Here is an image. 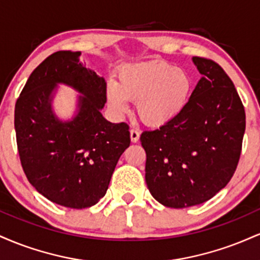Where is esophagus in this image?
<instances>
[{
  "mask_svg": "<svg viewBox=\"0 0 260 260\" xmlns=\"http://www.w3.org/2000/svg\"><path fill=\"white\" fill-rule=\"evenodd\" d=\"M129 133H131V140H132L133 143H137V142H138V140H139V137H140L139 131L137 129V128H131Z\"/></svg>",
  "mask_w": 260,
  "mask_h": 260,
  "instance_id": "34e87169",
  "label": "esophagus"
}]
</instances>
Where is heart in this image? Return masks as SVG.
I'll return each mask as SVG.
<instances>
[{"instance_id":"1","label":"heart","mask_w":260,"mask_h":260,"mask_svg":"<svg viewBox=\"0 0 260 260\" xmlns=\"http://www.w3.org/2000/svg\"><path fill=\"white\" fill-rule=\"evenodd\" d=\"M118 80L107 83L109 104L124 112L128 99H136V112L149 126H162L175 120L186 106L190 91L186 71L166 62L150 61L122 67Z\"/></svg>"}]
</instances>
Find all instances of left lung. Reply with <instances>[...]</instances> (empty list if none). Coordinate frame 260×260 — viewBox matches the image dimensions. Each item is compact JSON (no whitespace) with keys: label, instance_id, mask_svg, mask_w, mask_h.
Listing matches in <instances>:
<instances>
[{"label":"left lung","instance_id":"left-lung-1","mask_svg":"<svg viewBox=\"0 0 260 260\" xmlns=\"http://www.w3.org/2000/svg\"><path fill=\"white\" fill-rule=\"evenodd\" d=\"M193 62L203 77L182 112L140 136L149 190L176 209L202 204L229 183L246 129L243 104L225 71L213 59Z\"/></svg>","mask_w":260,"mask_h":260}]
</instances>
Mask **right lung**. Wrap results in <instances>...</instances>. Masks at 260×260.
Returning <instances> with one entry per match:
<instances>
[{
    "instance_id": "right-lung-1",
    "label": "right lung",
    "mask_w": 260,
    "mask_h": 260,
    "mask_svg": "<svg viewBox=\"0 0 260 260\" xmlns=\"http://www.w3.org/2000/svg\"><path fill=\"white\" fill-rule=\"evenodd\" d=\"M80 52L57 51L32 71L14 110L20 164L31 186L66 208L84 209L105 196L117 161L129 147V127L101 115L106 82L79 62ZM61 82L83 94L71 121L52 111Z\"/></svg>"
}]
</instances>
